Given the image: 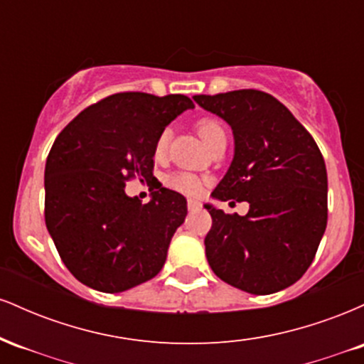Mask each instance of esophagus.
Wrapping results in <instances>:
<instances>
[{"instance_id": "obj_1", "label": "esophagus", "mask_w": 364, "mask_h": 364, "mask_svg": "<svg viewBox=\"0 0 364 364\" xmlns=\"http://www.w3.org/2000/svg\"><path fill=\"white\" fill-rule=\"evenodd\" d=\"M188 208H190L191 212H193V210H200V208H202V203H200L198 200L191 198V200H188Z\"/></svg>"}]
</instances>
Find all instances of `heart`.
I'll return each instance as SVG.
<instances>
[{"instance_id":"heart-1","label":"heart","mask_w":364,"mask_h":364,"mask_svg":"<svg viewBox=\"0 0 364 364\" xmlns=\"http://www.w3.org/2000/svg\"><path fill=\"white\" fill-rule=\"evenodd\" d=\"M196 128H198L200 136H202V140L205 141L207 147H210L219 136L225 135V129L223 124L212 118L198 121V127ZM168 144H169V129H164V132L159 135V139L156 141V157L164 156L166 150H168ZM168 183L173 190H176L179 193H185V195H196L200 191V188H202L200 179L190 173L174 174V176L169 178Z\"/></svg>"}]
</instances>
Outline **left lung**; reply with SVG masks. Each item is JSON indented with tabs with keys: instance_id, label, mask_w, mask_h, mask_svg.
<instances>
[{
	"instance_id": "left-lung-1",
	"label": "left lung",
	"mask_w": 364,
	"mask_h": 364,
	"mask_svg": "<svg viewBox=\"0 0 364 364\" xmlns=\"http://www.w3.org/2000/svg\"><path fill=\"white\" fill-rule=\"evenodd\" d=\"M232 129L235 156L212 198L248 202L246 215L205 203V255L219 279L250 294H272L303 277L327 228V169L315 140L265 92L193 95Z\"/></svg>"
}]
</instances>
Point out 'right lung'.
I'll list each match as a JSON object with an SVG mask.
<instances>
[{
	"mask_svg": "<svg viewBox=\"0 0 364 364\" xmlns=\"http://www.w3.org/2000/svg\"><path fill=\"white\" fill-rule=\"evenodd\" d=\"M181 94L123 92L83 109L46 161V225L66 269L102 292H123L161 272L186 198L154 178L156 141L181 112ZM132 177L153 188L149 204L124 193Z\"/></svg>",
	"mask_w": 364,
	"mask_h": 364,
	"instance_id": "right-lung-1",
	"label": "right lung"
}]
</instances>
